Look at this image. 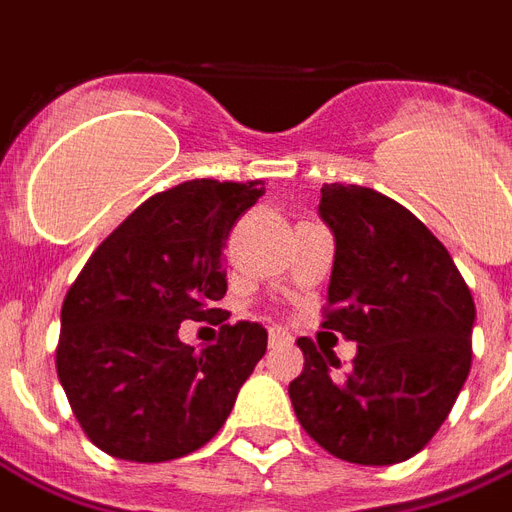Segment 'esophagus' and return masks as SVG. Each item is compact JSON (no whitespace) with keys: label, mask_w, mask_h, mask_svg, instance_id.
Segmentation results:
<instances>
[{"label":"esophagus","mask_w":512,"mask_h":512,"mask_svg":"<svg viewBox=\"0 0 512 512\" xmlns=\"http://www.w3.org/2000/svg\"><path fill=\"white\" fill-rule=\"evenodd\" d=\"M268 342H271V348L281 345V342H289V332H284L281 327H271L268 329Z\"/></svg>","instance_id":"1"}]
</instances>
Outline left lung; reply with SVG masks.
Listing matches in <instances>:
<instances>
[{"label":"left lung","instance_id":"obj_1","mask_svg":"<svg viewBox=\"0 0 512 512\" xmlns=\"http://www.w3.org/2000/svg\"><path fill=\"white\" fill-rule=\"evenodd\" d=\"M319 212L335 233L321 327L358 348L340 372L332 350L300 337L305 366L289 398L321 449L356 465H396L425 449L468 380L473 295L444 244L398 201L327 183Z\"/></svg>","mask_w":512,"mask_h":512}]
</instances>
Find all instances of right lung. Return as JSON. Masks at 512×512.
I'll use <instances>...</instances> for the list:
<instances>
[{"label": "right lung", "mask_w": 512, "mask_h": 512, "mask_svg": "<svg viewBox=\"0 0 512 512\" xmlns=\"http://www.w3.org/2000/svg\"><path fill=\"white\" fill-rule=\"evenodd\" d=\"M263 180H188L146 199L103 239L68 289L55 369L84 436L111 457L167 462L217 436L265 356L257 321L225 324L223 247ZM215 318L193 351L183 320Z\"/></svg>", "instance_id": "1"}]
</instances>
